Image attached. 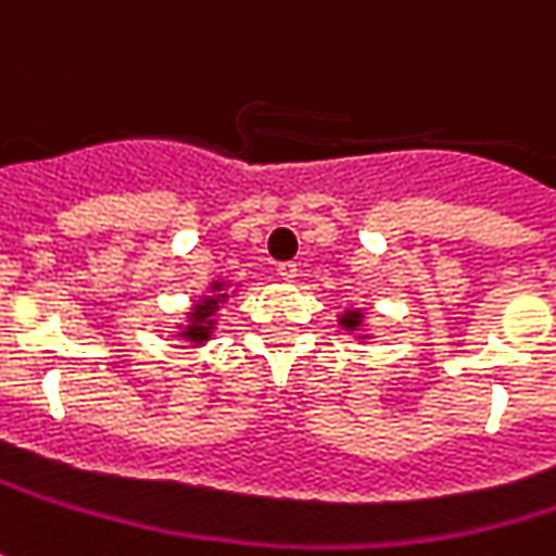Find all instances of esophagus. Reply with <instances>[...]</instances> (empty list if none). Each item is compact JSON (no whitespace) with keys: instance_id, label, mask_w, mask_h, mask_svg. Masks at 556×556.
I'll list each match as a JSON object with an SVG mask.
<instances>
[{"instance_id":"1","label":"esophagus","mask_w":556,"mask_h":556,"mask_svg":"<svg viewBox=\"0 0 556 556\" xmlns=\"http://www.w3.org/2000/svg\"><path fill=\"white\" fill-rule=\"evenodd\" d=\"M277 277L286 279V282H292V279L298 277V264H295V261H282V264H277Z\"/></svg>"}]
</instances>
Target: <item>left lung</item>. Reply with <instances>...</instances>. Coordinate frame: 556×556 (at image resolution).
Instances as JSON below:
<instances>
[{
	"mask_svg": "<svg viewBox=\"0 0 556 556\" xmlns=\"http://www.w3.org/2000/svg\"><path fill=\"white\" fill-rule=\"evenodd\" d=\"M359 323H363V314H359V311H348V314L341 316V326H344V329H356Z\"/></svg>",
	"mask_w": 556,
	"mask_h": 556,
	"instance_id": "obj_1",
	"label": "left lung"
}]
</instances>
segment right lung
I'll use <instances>...</instances> for the list:
<instances>
[{
	"label": "right lung",
	"instance_id": "right-lung-1",
	"mask_svg": "<svg viewBox=\"0 0 556 556\" xmlns=\"http://www.w3.org/2000/svg\"><path fill=\"white\" fill-rule=\"evenodd\" d=\"M212 292H220V282H215V286H212ZM224 298L227 295L202 298L200 304H197V311L190 314V326H187V329L181 332L187 341H197V344H200V341H205V338H208L212 326H215V323H212V316H215V311H218V304L224 301Z\"/></svg>",
	"mask_w": 556,
	"mask_h": 556
}]
</instances>
